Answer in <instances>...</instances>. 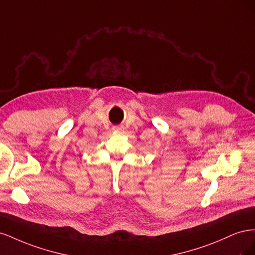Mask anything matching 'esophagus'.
Returning a JSON list of instances; mask_svg holds the SVG:
<instances>
[{"label": "esophagus", "mask_w": 255, "mask_h": 255, "mask_svg": "<svg viewBox=\"0 0 255 255\" xmlns=\"http://www.w3.org/2000/svg\"><path fill=\"white\" fill-rule=\"evenodd\" d=\"M115 129H116V130H121V129H122V128H119V127H118V128H116Z\"/></svg>", "instance_id": "34e87169"}]
</instances>
